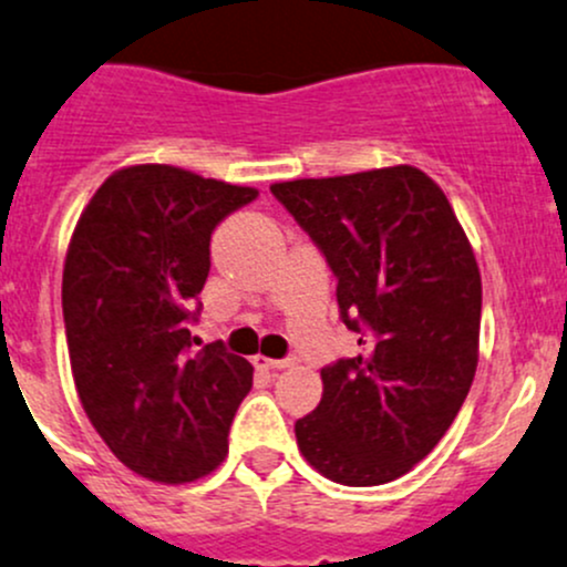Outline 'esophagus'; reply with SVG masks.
<instances>
[{
    "label": "esophagus",
    "mask_w": 567,
    "mask_h": 567,
    "mask_svg": "<svg viewBox=\"0 0 567 567\" xmlns=\"http://www.w3.org/2000/svg\"><path fill=\"white\" fill-rule=\"evenodd\" d=\"M289 364H291L289 359H270V357H261V354L254 357V368H259V370H286Z\"/></svg>",
    "instance_id": "obj_1"
}]
</instances>
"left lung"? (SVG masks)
<instances>
[{"label": "left lung", "mask_w": 567, "mask_h": 567, "mask_svg": "<svg viewBox=\"0 0 567 567\" xmlns=\"http://www.w3.org/2000/svg\"><path fill=\"white\" fill-rule=\"evenodd\" d=\"M270 192L338 278L351 359L321 370L324 394L297 419L310 465L346 486L405 476L437 446L478 364L481 272L443 188L411 164Z\"/></svg>", "instance_id": "left-lung-1"}]
</instances>
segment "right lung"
Instances as JSON below:
<instances>
[{"label":"right lung","instance_id":"right-lung-1","mask_svg":"<svg viewBox=\"0 0 567 567\" xmlns=\"http://www.w3.org/2000/svg\"><path fill=\"white\" fill-rule=\"evenodd\" d=\"M257 188L173 164H132L96 188L64 259L72 379L89 422L130 471L186 484L227 456L254 368L221 343L192 351L210 235Z\"/></svg>","mask_w":567,"mask_h":567}]
</instances>
